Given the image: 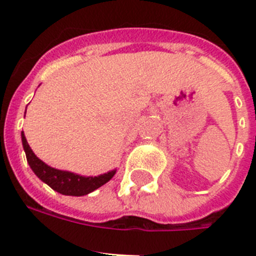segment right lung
Returning <instances> with one entry per match:
<instances>
[{
  "mask_svg": "<svg viewBox=\"0 0 256 256\" xmlns=\"http://www.w3.org/2000/svg\"><path fill=\"white\" fill-rule=\"evenodd\" d=\"M22 148L26 151V160H28L29 166L34 174L40 178L42 182L47 183L52 190H55L58 194L66 196H84L91 194L92 191L97 190L98 187L104 186L106 182L114 177L116 170L108 172L105 174L97 176V177H83L79 174L72 173L66 170H58V169L51 168L47 164H44L40 159H38L34 152L29 148L26 142L24 132H22Z\"/></svg>",
  "mask_w": 256,
  "mask_h": 256,
  "instance_id": "add662e5",
  "label": "right lung"
}]
</instances>
